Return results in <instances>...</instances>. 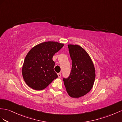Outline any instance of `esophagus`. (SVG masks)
I'll return each instance as SVG.
<instances>
[{
  "label": "esophagus",
  "mask_w": 122,
  "mask_h": 122,
  "mask_svg": "<svg viewBox=\"0 0 122 122\" xmlns=\"http://www.w3.org/2000/svg\"><path fill=\"white\" fill-rule=\"evenodd\" d=\"M58 77H61V74L60 73H59L58 74Z\"/></svg>",
  "instance_id": "esophagus-1"
}]
</instances>
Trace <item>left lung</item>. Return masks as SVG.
<instances>
[{"instance_id":"obj_1","label":"left lung","mask_w":122,"mask_h":122,"mask_svg":"<svg viewBox=\"0 0 122 122\" xmlns=\"http://www.w3.org/2000/svg\"><path fill=\"white\" fill-rule=\"evenodd\" d=\"M68 48L71 59V70L70 76L63 80L68 94L71 97L79 98L92 89L95 70L91 58L81 47L70 44Z\"/></svg>"}]
</instances>
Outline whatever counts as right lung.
I'll return each instance as SVG.
<instances>
[{"label":"right lung","mask_w":122,"mask_h":122,"mask_svg":"<svg viewBox=\"0 0 122 122\" xmlns=\"http://www.w3.org/2000/svg\"><path fill=\"white\" fill-rule=\"evenodd\" d=\"M57 42H46L35 46L28 53L22 68L27 85L36 90L46 88L58 75L54 70L52 57L63 46Z\"/></svg>","instance_id":"obj_1"}]
</instances>
